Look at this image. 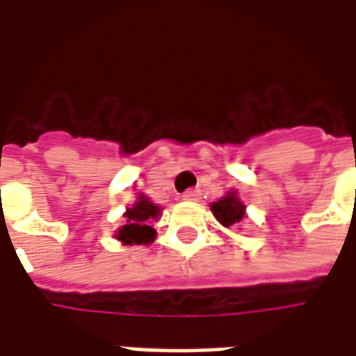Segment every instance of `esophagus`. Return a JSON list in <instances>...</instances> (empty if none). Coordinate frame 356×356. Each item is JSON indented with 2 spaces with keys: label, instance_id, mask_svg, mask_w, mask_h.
Returning <instances> with one entry per match:
<instances>
[{
  "label": "esophagus",
  "instance_id": "34e87169",
  "mask_svg": "<svg viewBox=\"0 0 356 356\" xmlns=\"http://www.w3.org/2000/svg\"><path fill=\"white\" fill-rule=\"evenodd\" d=\"M200 198V191H196V188H188L186 193H183V200L186 202H196Z\"/></svg>",
  "mask_w": 356,
  "mask_h": 356
}]
</instances>
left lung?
<instances>
[{
	"label": "left lung",
	"instance_id": "1",
	"mask_svg": "<svg viewBox=\"0 0 356 356\" xmlns=\"http://www.w3.org/2000/svg\"><path fill=\"white\" fill-rule=\"evenodd\" d=\"M211 211L219 223L223 227H232L238 225L244 217H246V206L240 202L236 193H229L223 196L221 200H217L211 204Z\"/></svg>",
	"mask_w": 356,
	"mask_h": 356
}]
</instances>
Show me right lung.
I'll use <instances>...</instances> for the list:
<instances>
[{
    "instance_id": "add662e5",
    "label": "right lung",
    "mask_w": 356,
    "mask_h": 356,
    "mask_svg": "<svg viewBox=\"0 0 356 356\" xmlns=\"http://www.w3.org/2000/svg\"><path fill=\"white\" fill-rule=\"evenodd\" d=\"M160 217V206L148 200L147 196H137V202L124 213V225L116 231V238L125 244H150L154 242L156 231L152 221Z\"/></svg>"
}]
</instances>
